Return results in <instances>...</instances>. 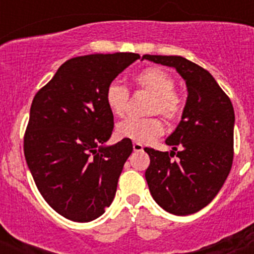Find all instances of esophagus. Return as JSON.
Listing matches in <instances>:
<instances>
[{
    "instance_id": "34e87169",
    "label": "esophagus",
    "mask_w": 254,
    "mask_h": 254,
    "mask_svg": "<svg viewBox=\"0 0 254 254\" xmlns=\"http://www.w3.org/2000/svg\"><path fill=\"white\" fill-rule=\"evenodd\" d=\"M143 146L138 142H133V151H142Z\"/></svg>"
}]
</instances>
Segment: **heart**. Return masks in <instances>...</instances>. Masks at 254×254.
Returning a JSON list of instances; mask_svg holds the SVG:
<instances>
[{
  "mask_svg": "<svg viewBox=\"0 0 254 254\" xmlns=\"http://www.w3.org/2000/svg\"><path fill=\"white\" fill-rule=\"evenodd\" d=\"M138 89L151 94L146 107V114H160L169 125L181 120L185 111V102L174 90L176 82L167 69L161 67H147L134 76ZM129 93L123 85L112 82L105 90V103L113 116L123 117L128 105ZM118 137L127 138L138 143H149L164 133V125L156 116L146 118H128L116 127Z\"/></svg>",
  "mask_w": 254,
  "mask_h": 254,
  "instance_id": "1",
  "label": "heart"
}]
</instances>
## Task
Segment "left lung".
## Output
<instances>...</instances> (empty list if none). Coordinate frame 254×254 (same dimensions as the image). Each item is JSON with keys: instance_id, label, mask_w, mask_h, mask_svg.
<instances>
[{"instance_id": "8db88e82", "label": "left lung", "mask_w": 254, "mask_h": 254, "mask_svg": "<svg viewBox=\"0 0 254 254\" xmlns=\"http://www.w3.org/2000/svg\"><path fill=\"white\" fill-rule=\"evenodd\" d=\"M143 60L174 67L185 78L188 98L176 131L167 138L174 151L145 147V172L152 198L170 214H194L215 198L232 169L234 108L207 69L181 56L143 55ZM177 151L178 161H170Z\"/></svg>"}]
</instances>
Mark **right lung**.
<instances>
[{
  "label": "right lung",
  "instance_id": "add662e5",
  "mask_svg": "<svg viewBox=\"0 0 254 254\" xmlns=\"http://www.w3.org/2000/svg\"><path fill=\"white\" fill-rule=\"evenodd\" d=\"M137 53L89 55L66 61L35 94L24 154L35 185L56 212L77 223L104 214L133 146H104L114 122L105 90Z\"/></svg>",
  "mask_w": 254,
  "mask_h": 254
}]
</instances>
